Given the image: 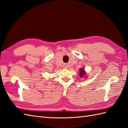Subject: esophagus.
I'll return each mask as SVG.
<instances>
[{"instance_id":"1","label":"esophagus","mask_w":128,"mask_h":128,"mask_svg":"<svg viewBox=\"0 0 128 128\" xmlns=\"http://www.w3.org/2000/svg\"><path fill=\"white\" fill-rule=\"evenodd\" d=\"M64 68H68V65L67 64H64Z\"/></svg>"}]
</instances>
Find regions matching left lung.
<instances>
[{
    "label": "left lung",
    "instance_id": "8db88e82",
    "mask_svg": "<svg viewBox=\"0 0 128 128\" xmlns=\"http://www.w3.org/2000/svg\"><path fill=\"white\" fill-rule=\"evenodd\" d=\"M79 76L80 77H83V76L86 75V73H85V70L83 68H81L79 70Z\"/></svg>",
    "mask_w": 128,
    "mask_h": 128
}]
</instances>
